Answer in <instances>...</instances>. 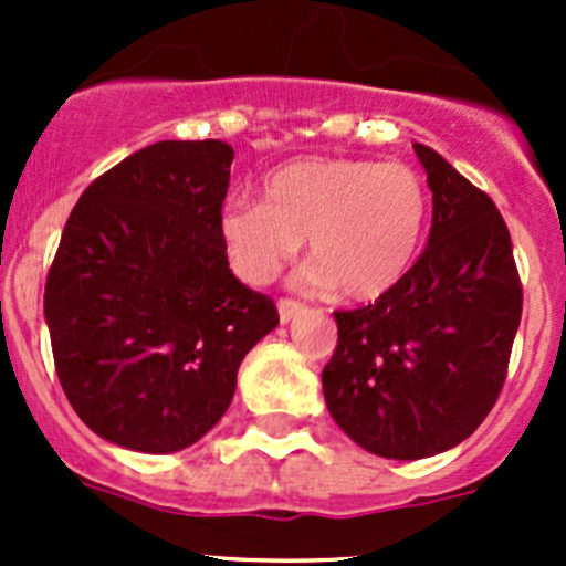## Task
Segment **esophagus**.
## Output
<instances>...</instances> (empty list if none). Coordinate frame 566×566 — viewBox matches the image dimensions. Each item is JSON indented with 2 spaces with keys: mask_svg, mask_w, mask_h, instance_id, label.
<instances>
[{
  "mask_svg": "<svg viewBox=\"0 0 566 566\" xmlns=\"http://www.w3.org/2000/svg\"><path fill=\"white\" fill-rule=\"evenodd\" d=\"M276 310H279V319H282V323H290L295 315H301V312H304V304L295 298H282L276 304Z\"/></svg>",
  "mask_w": 566,
  "mask_h": 566,
  "instance_id": "esophagus-1",
  "label": "esophagus"
}]
</instances>
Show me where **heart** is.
Wrapping results in <instances>:
<instances>
[{"label":"heart","instance_id":"heart-1","mask_svg":"<svg viewBox=\"0 0 566 566\" xmlns=\"http://www.w3.org/2000/svg\"><path fill=\"white\" fill-rule=\"evenodd\" d=\"M430 188L410 164L304 158L262 180V202L230 199L219 213L227 262L247 284H268L306 238L310 279L350 301L391 293L419 254Z\"/></svg>","mask_w":566,"mask_h":566}]
</instances>
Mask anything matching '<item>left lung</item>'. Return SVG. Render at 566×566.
<instances>
[{
    "label": "left lung",
    "mask_w": 566,
    "mask_h": 566,
    "mask_svg": "<svg viewBox=\"0 0 566 566\" xmlns=\"http://www.w3.org/2000/svg\"><path fill=\"white\" fill-rule=\"evenodd\" d=\"M432 191L427 249L375 304L334 312L323 369L336 424L367 452L421 460L458 447L499 399L523 312L499 208L432 147L413 145Z\"/></svg>",
    "instance_id": "obj_1"
}]
</instances>
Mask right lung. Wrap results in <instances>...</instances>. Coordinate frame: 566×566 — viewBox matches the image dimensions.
<instances>
[{"mask_svg": "<svg viewBox=\"0 0 566 566\" xmlns=\"http://www.w3.org/2000/svg\"><path fill=\"white\" fill-rule=\"evenodd\" d=\"M232 158L219 139L156 142L90 182L62 230L43 298L54 367L108 443L145 454L197 443L279 325L221 249Z\"/></svg>", "mask_w": 566, "mask_h": 566, "instance_id": "right-lung-1", "label": "right lung"}]
</instances>
